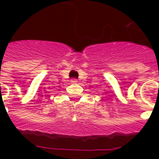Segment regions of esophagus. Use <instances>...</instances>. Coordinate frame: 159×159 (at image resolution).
Wrapping results in <instances>:
<instances>
[{"label":"esophagus","mask_w":159,"mask_h":159,"mask_svg":"<svg viewBox=\"0 0 159 159\" xmlns=\"http://www.w3.org/2000/svg\"><path fill=\"white\" fill-rule=\"evenodd\" d=\"M70 82H71L72 83H77V80H76V79H71V80H70Z\"/></svg>","instance_id":"1"}]
</instances>
